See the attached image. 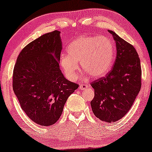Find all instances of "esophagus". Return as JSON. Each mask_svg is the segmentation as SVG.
Returning <instances> with one entry per match:
<instances>
[{"instance_id":"34e87169","label":"esophagus","mask_w":152,"mask_h":152,"mask_svg":"<svg viewBox=\"0 0 152 152\" xmlns=\"http://www.w3.org/2000/svg\"><path fill=\"white\" fill-rule=\"evenodd\" d=\"M87 87H88V85H87V84H80V86H79V88H80V89L81 90L87 89Z\"/></svg>"}]
</instances>
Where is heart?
I'll list each match as a JSON object with an SVG mask.
<instances>
[{"instance_id":"b5f03b06","label":"heart","mask_w":152,"mask_h":152,"mask_svg":"<svg viewBox=\"0 0 152 152\" xmlns=\"http://www.w3.org/2000/svg\"><path fill=\"white\" fill-rule=\"evenodd\" d=\"M67 55L60 57V65L69 80H75L81 68L93 78H100L111 68L114 59V44L105 36L83 35L73 41L67 48Z\"/></svg>"}]
</instances>
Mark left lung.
Here are the masks:
<instances>
[{
    "mask_svg": "<svg viewBox=\"0 0 152 152\" xmlns=\"http://www.w3.org/2000/svg\"><path fill=\"white\" fill-rule=\"evenodd\" d=\"M116 43L117 56L112 69L91 83L95 96L91 106L95 116L111 123L127 114L141 87L140 58L134 46L108 31Z\"/></svg>",
    "mask_w": 152,
    "mask_h": 152,
    "instance_id": "8db88e82",
    "label": "left lung"
}]
</instances>
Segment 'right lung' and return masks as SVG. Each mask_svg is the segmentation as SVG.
Listing matches in <instances>:
<instances>
[{
    "label": "right lung",
    "instance_id": "add662e5",
    "mask_svg": "<svg viewBox=\"0 0 152 152\" xmlns=\"http://www.w3.org/2000/svg\"><path fill=\"white\" fill-rule=\"evenodd\" d=\"M60 31L44 34L24 48L13 73V89L29 119L43 126L53 125L68 97L78 85L67 80L59 68Z\"/></svg>",
    "mask_w": 152,
    "mask_h": 152
}]
</instances>
